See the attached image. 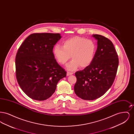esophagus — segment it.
I'll list each match as a JSON object with an SVG mask.
<instances>
[{
    "mask_svg": "<svg viewBox=\"0 0 134 134\" xmlns=\"http://www.w3.org/2000/svg\"><path fill=\"white\" fill-rule=\"evenodd\" d=\"M72 74H73V73L69 72H67V76H69V75H72Z\"/></svg>",
    "mask_w": 134,
    "mask_h": 134,
    "instance_id": "1",
    "label": "esophagus"
}]
</instances>
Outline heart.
I'll return each mask as SVG.
<instances>
[{"instance_id": "obj_1", "label": "heart", "mask_w": 134, "mask_h": 134, "mask_svg": "<svg viewBox=\"0 0 134 134\" xmlns=\"http://www.w3.org/2000/svg\"><path fill=\"white\" fill-rule=\"evenodd\" d=\"M96 45L92 39L75 36L65 40L63 46L57 44L53 48V54L58 62L66 64L73 59L67 66L68 70L74 71L79 66L84 68L92 62L96 55Z\"/></svg>"}]
</instances>
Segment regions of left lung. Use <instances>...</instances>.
<instances>
[{
    "label": "left lung",
    "mask_w": 134,
    "mask_h": 134,
    "mask_svg": "<svg viewBox=\"0 0 134 134\" xmlns=\"http://www.w3.org/2000/svg\"><path fill=\"white\" fill-rule=\"evenodd\" d=\"M97 48L91 64L75 73L74 92L80 98L92 100L103 96L114 83L119 58L113 43L104 36L93 35Z\"/></svg>",
    "instance_id": "8db88e82"
}]
</instances>
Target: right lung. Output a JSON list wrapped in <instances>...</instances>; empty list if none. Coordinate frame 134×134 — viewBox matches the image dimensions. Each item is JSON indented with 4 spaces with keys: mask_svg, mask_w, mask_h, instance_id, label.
<instances>
[{
    "mask_svg": "<svg viewBox=\"0 0 134 134\" xmlns=\"http://www.w3.org/2000/svg\"><path fill=\"white\" fill-rule=\"evenodd\" d=\"M60 34H32L24 41L15 57V74L21 89L32 99L44 100L52 96L59 81L66 76L56 62L53 49Z\"/></svg>",
    "mask_w": 134,
    "mask_h": 134,
    "instance_id": "right-lung-1",
    "label": "right lung"
}]
</instances>
